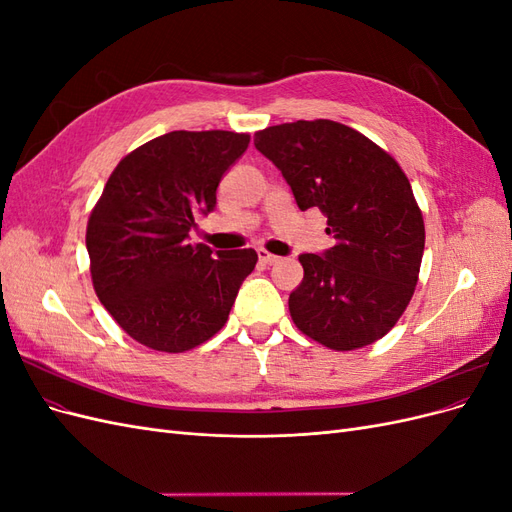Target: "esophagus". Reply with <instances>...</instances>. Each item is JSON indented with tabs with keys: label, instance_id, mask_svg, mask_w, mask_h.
Masks as SVG:
<instances>
[{
	"label": "esophagus",
	"instance_id": "esophagus-1",
	"mask_svg": "<svg viewBox=\"0 0 512 512\" xmlns=\"http://www.w3.org/2000/svg\"><path fill=\"white\" fill-rule=\"evenodd\" d=\"M258 260L262 262V265H275L277 260H280V256H275V254H271V252H267V250H258Z\"/></svg>",
	"mask_w": 512,
	"mask_h": 512
}]
</instances>
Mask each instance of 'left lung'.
<instances>
[{
    "label": "left lung",
    "mask_w": 512,
    "mask_h": 512,
    "mask_svg": "<svg viewBox=\"0 0 512 512\" xmlns=\"http://www.w3.org/2000/svg\"><path fill=\"white\" fill-rule=\"evenodd\" d=\"M301 211L320 209L335 245L301 254L303 282L288 307L297 329L331 350L389 333L408 307L425 250V224L401 166L367 136L331 119L256 132Z\"/></svg>",
    "instance_id": "1"
}]
</instances>
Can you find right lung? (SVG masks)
<instances>
[{"label":"right lung","instance_id":"obj_1","mask_svg":"<svg viewBox=\"0 0 512 512\" xmlns=\"http://www.w3.org/2000/svg\"><path fill=\"white\" fill-rule=\"evenodd\" d=\"M250 145L226 130L168 132L128 153L87 222L91 282L100 303L138 344L185 352L228 320L254 250L213 252L190 243L196 213Z\"/></svg>","mask_w":512,"mask_h":512}]
</instances>
